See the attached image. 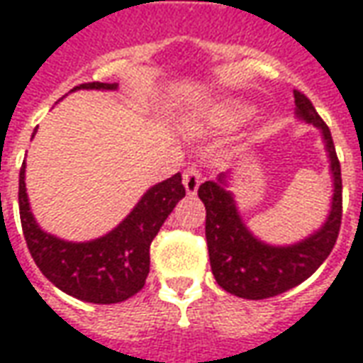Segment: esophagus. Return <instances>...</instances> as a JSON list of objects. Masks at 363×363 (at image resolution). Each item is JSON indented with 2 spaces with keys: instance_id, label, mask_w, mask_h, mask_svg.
Returning <instances> with one entry per match:
<instances>
[{
  "instance_id": "obj_1",
  "label": "esophagus",
  "mask_w": 363,
  "mask_h": 363,
  "mask_svg": "<svg viewBox=\"0 0 363 363\" xmlns=\"http://www.w3.org/2000/svg\"><path fill=\"white\" fill-rule=\"evenodd\" d=\"M200 182H202V174L198 171V167H189V169L184 171V174H182V184H184V189H186L189 194H196Z\"/></svg>"
}]
</instances>
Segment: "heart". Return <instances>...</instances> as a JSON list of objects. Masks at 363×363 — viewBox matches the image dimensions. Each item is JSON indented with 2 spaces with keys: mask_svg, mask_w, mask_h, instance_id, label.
<instances>
[{
  "mask_svg": "<svg viewBox=\"0 0 363 363\" xmlns=\"http://www.w3.org/2000/svg\"><path fill=\"white\" fill-rule=\"evenodd\" d=\"M249 112H251V108L245 103L228 99V101H221V103H218L213 106L210 120H212V124H216V126L229 128L239 124Z\"/></svg>",
  "mask_w": 363,
  "mask_h": 363,
  "instance_id": "obj_1",
  "label": "heart"
}]
</instances>
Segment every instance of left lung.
<instances>
[{
  "mask_svg": "<svg viewBox=\"0 0 363 363\" xmlns=\"http://www.w3.org/2000/svg\"><path fill=\"white\" fill-rule=\"evenodd\" d=\"M294 99L296 116L319 130L330 163L333 200L327 220L317 231L294 245H268L245 225L235 196L228 189V173L198 189L206 206V241L213 278L225 291L243 299L280 296L307 280L327 260L340 231L342 177L333 135L303 93L294 91Z\"/></svg>",
  "mask_w": 363,
  "mask_h": 363,
  "instance_id": "obj_1",
  "label": "left lung"
}]
</instances>
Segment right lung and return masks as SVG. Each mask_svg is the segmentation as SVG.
<instances>
[{
	"label": "right lung",
	"mask_w": 363,
	"mask_h": 363,
	"mask_svg": "<svg viewBox=\"0 0 363 363\" xmlns=\"http://www.w3.org/2000/svg\"><path fill=\"white\" fill-rule=\"evenodd\" d=\"M79 89L116 91L118 83H83L72 91ZM25 169L23 161L19 173L21 225L30 257L40 272L67 296L87 303H120L135 296L150 274L151 241L186 194L181 173L153 184L134 210L106 235L75 243L46 233L36 223L28 204Z\"/></svg>",
	"instance_id": "obj_1"
}]
</instances>
